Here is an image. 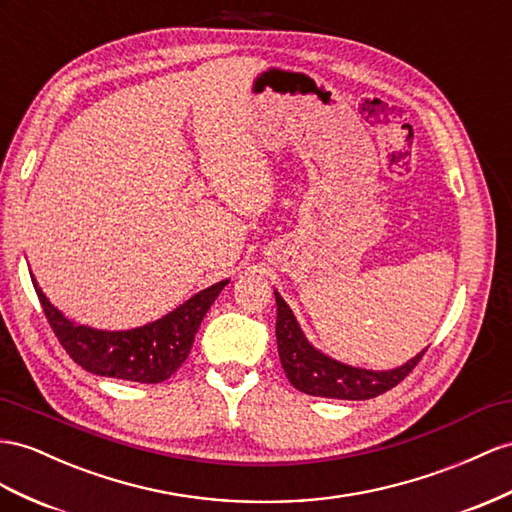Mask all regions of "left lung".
<instances>
[{
	"label": "left lung",
	"mask_w": 512,
	"mask_h": 512,
	"mask_svg": "<svg viewBox=\"0 0 512 512\" xmlns=\"http://www.w3.org/2000/svg\"><path fill=\"white\" fill-rule=\"evenodd\" d=\"M277 298V346L287 381L307 396L335 400H370L396 387L422 359L426 350L393 370H365L337 361L313 346L294 316L290 305Z\"/></svg>",
	"instance_id": "8db88e82"
}]
</instances>
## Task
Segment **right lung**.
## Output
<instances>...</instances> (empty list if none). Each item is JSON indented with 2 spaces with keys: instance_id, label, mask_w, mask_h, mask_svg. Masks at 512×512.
Returning <instances> with one entry per match:
<instances>
[{
  "instance_id": "add662e5",
  "label": "right lung",
  "mask_w": 512,
  "mask_h": 512,
  "mask_svg": "<svg viewBox=\"0 0 512 512\" xmlns=\"http://www.w3.org/2000/svg\"><path fill=\"white\" fill-rule=\"evenodd\" d=\"M32 283L51 329L77 365L99 376L155 385L173 376L188 359L205 313L225 290L229 279L196 292L160 320L127 331H101L69 320L49 303L34 277Z\"/></svg>"
}]
</instances>
